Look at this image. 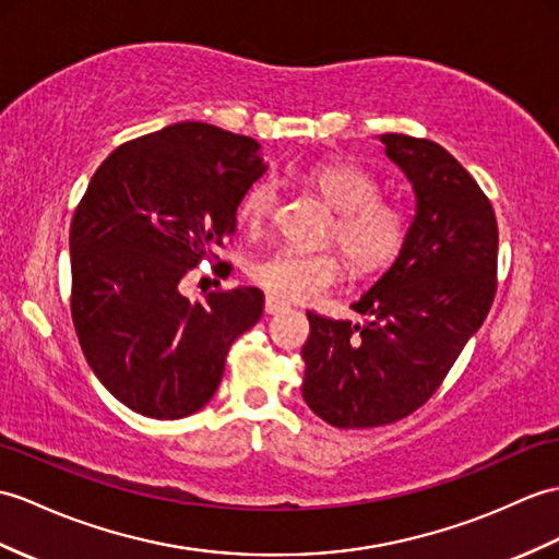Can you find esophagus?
I'll return each instance as SVG.
<instances>
[{
	"label": "esophagus",
	"mask_w": 559,
	"mask_h": 559,
	"mask_svg": "<svg viewBox=\"0 0 559 559\" xmlns=\"http://www.w3.org/2000/svg\"><path fill=\"white\" fill-rule=\"evenodd\" d=\"M264 309H266V314H281V311L288 309V302L278 300V297H274V295H269L264 302Z\"/></svg>",
	"instance_id": "1"
}]
</instances>
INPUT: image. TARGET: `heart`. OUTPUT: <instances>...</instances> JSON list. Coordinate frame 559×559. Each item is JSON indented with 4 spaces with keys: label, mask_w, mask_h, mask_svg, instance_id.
Segmentation results:
<instances>
[{
    "label": "heart",
    "mask_w": 559,
    "mask_h": 559,
    "mask_svg": "<svg viewBox=\"0 0 559 559\" xmlns=\"http://www.w3.org/2000/svg\"><path fill=\"white\" fill-rule=\"evenodd\" d=\"M307 183L335 210L329 240L338 242L359 274H371L388 266L409 238L407 206L381 198V183L369 168L349 162L311 166ZM278 190L271 178H262L245 192L240 218L250 230H259L274 216ZM250 278L266 293L283 300H317L345 276V259L335 250L278 248L257 257L250 264Z\"/></svg>",
    "instance_id": "heart-1"
}]
</instances>
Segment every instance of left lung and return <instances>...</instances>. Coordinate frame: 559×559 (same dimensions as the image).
Segmentation results:
<instances>
[{"label": "left lung", "instance_id": "1", "mask_svg": "<svg viewBox=\"0 0 559 559\" xmlns=\"http://www.w3.org/2000/svg\"><path fill=\"white\" fill-rule=\"evenodd\" d=\"M417 194L395 264L353 305L365 323L307 311L302 397L335 428L409 417L481 329L498 290V221L472 174L433 140L385 133Z\"/></svg>", "mask_w": 559, "mask_h": 559}]
</instances>
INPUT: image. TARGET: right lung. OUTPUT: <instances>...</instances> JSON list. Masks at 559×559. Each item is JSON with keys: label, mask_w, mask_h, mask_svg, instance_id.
Masks as SVG:
<instances>
[{"label": "right lung", "mask_w": 559, "mask_h": 559, "mask_svg": "<svg viewBox=\"0 0 559 559\" xmlns=\"http://www.w3.org/2000/svg\"><path fill=\"white\" fill-rule=\"evenodd\" d=\"M266 171L259 142L202 121L116 147L71 221V319L90 369L126 407L183 419L212 400L226 355L262 319L259 288L204 302L180 281L236 230L245 192ZM216 276L230 271L218 262Z\"/></svg>", "instance_id": "obj_1"}]
</instances>
